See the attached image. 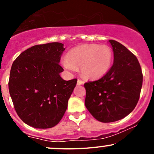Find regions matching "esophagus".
<instances>
[{
  "label": "esophagus",
  "instance_id": "34e87169",
  "mask_svg": "<svg viewBox=\"0 0 154 154\" xmlns=\"http://www.w3.org/2000/svg\"><path fill=\"white\" fill-rule=\"evenodd\" d=\"M83 84H84V81L80 79H77V85H83Z\"/></svg>",
  "mask_w": 154,
  "mask_h": 154
}]
</instances>
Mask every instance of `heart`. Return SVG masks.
<instances>
[{"mask_svg": "<svg viewBox=\"0 0 154 154\" xmlns=\"http://www.w3.org/2000/svg\"><path fill=\"white\" fill-rule=\"evenodd\" d=\"M112 61L113 53L109 46L85 44L72 48L61 63L67 71L75 72L79 68L84 77L95 79L109 72Z\"/></svg>", "mask_w": 154, "mask_h": 154, "instance_id": "obj_1", "label": "heart"}]
</instances>
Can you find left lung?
Wrapping results in <instances>:
<instances>
[{
    "label": "left lung",
    "instance_id": "8db88e82",
    "mask_svg": "<svg viewBox=\"0 0 154 154\" xmlns=\"http://www.w3.org/2000/svg\"><path fill=\"white\" fill-rule=\"evenodd\" d=\"M114 63L101 78L85 83V106L101 122H112L131 113L138 102L143 73L137 57L116 40H109Z\"/></svg>",
    "mask_w": 154,
    "mask_h": 154
}]
</instances>
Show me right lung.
Listing matches in <instances>:
<instances>
[{
  "label": "right lung",
  "mask_w": 154,
  "mask_h": 154,
  "mask_svg": "<svg viewBox=\"0 0 154 154\" xmlns=\"http://www.w3.org/2000/svg\"><path fill=\"white\" fill-rule=\"evenodd\" d=\"M63 45H36L22 52L13 62L8 89L21 119L35 128L56 126L67 109L77 79L66 81L59 74Z\"/></svg>",
  "instance_id": "1"
}]
</instances>
